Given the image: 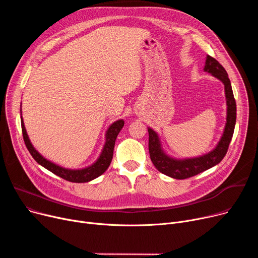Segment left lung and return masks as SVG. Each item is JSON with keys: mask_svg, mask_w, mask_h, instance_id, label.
I'll use <instances>...</instances> for the list:
<instances>
[{"mask_svg": "<svg viewBox=\"0 0 258 258\" xmlns=\"http://www.w3.org/2000/svg\"><path fill=\"white\" fill-rule=\"evenodd\" d=\"M204 71L220 79L225 86L227 103L226 125L223 132V136L221 137V140L219 141L218 145L215 146V148H213L211 152L200 157L174 159L163 151L158 134L151 127L147 128L148 136H150L148 151H150L153 164L160 172L173 179L184 180L190 178L219 164L227 154L230 141H231L234 133L236 122V103L228 74L224 69V67L210 55L206 56Z\"/></svg>", "mask_w": 258, "mask_h": 258, "instance_id": "left-lung-1", "label": "left lung"}]
</instances>
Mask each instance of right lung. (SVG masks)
I'll return each instance as SVG.
<instances>
[{
  "label": "right lung",
  "mask_w": 258,
  "mask_h": 258,
  "mask_svg": "<svg viewBox=\"0 0 258 258\" xmlns=\"http://www.w3.org/2000/svg\"><path fill=\"white\" fill-rule=\"evenodd\" d=\"M21 115H22V112H21ZM21 124H22V132H23V138H24L25 144H26L27 148H28V151L31 154V156L33 157V159L37 162L39 165H42L43 167L50 170L54 174H56V175H58V177L67 180V181H69V182L86 183V182H90L94 179L98 178L99 175H101L107 169V167L110 166L112 159H113L115 141H116V138L118 136L119 132L124 125V121H123V119H120V120L115 121L114 123H112L110 125V127L107 128V131L105 133V143L103 145L102 152H101L99 158L92 165L85 167V168H81V169L64 168L55 163H53V162L47 160L46 158H44L35 150L32 143L30 142V139L28 137V135H27V132H26V128L24 125V120H23L22 116H21Z\"/></svg>",
  "instance_id": "1"
}]
</instances>
